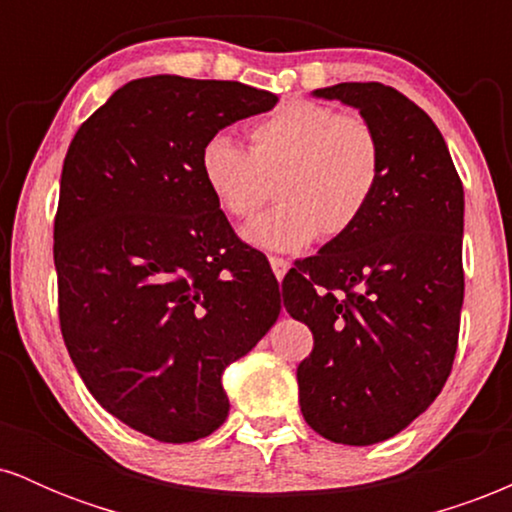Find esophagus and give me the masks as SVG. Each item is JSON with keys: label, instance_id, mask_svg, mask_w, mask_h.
<instances>
[{"label": "esophagus", "instance_id": "esophagus-1", "mask_svg": "<svg viewBox=\"0 0 512 512\" xmlns=\"http://www.w3.org/2000/svg\"><path fill=\"white\" fill-rule=\"evenodd\" d=\"M269 264H272V272L276 279H284L286 272H289L291 262L284 260V257H269Z\"/></svg>", "mask_w": 512, "mask_h": 512}]
</instances>
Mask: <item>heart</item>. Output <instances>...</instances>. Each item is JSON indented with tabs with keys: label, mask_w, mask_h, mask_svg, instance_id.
I'll return each mask as SVG.
<instances>
[{
	"label": "heart",
	"mask_w": 512,
	"mask_h": 512,
	"mask_svg": "<svg viewBox=\"0 0 512 512\" xmlns=\"http://www.w3.org/2000/svg\"><path fill=\"white\" fill-rule=\"evenodd\" d=\"M378 134L363 117L339 115L330 105L293 101L262 117L248 132V151L214 134L199 154V175L228 216H248L274 180L279 207L243 228L260 250L296 252L317 236L339 238L366 214L378 190Z\"/></svg>",
	"instance_id": "b5f03b06"
}]
</instances>
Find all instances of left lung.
<instances>
[{
    "instance_id": "8db88e82",
    "label": "left lung",
    "mask_w": 512,
    "mask_h": 512,
    "mask_svg": "<svg viewBox=\"0 0 512 512\" xmlns=\"http://www.w3.org/2000/svg\"><path fill=\"white\" fill-rule=\"evenodd\" d=\"M315 98L356 108L383 166L366 214L286 274L284 305L313 332L298 366L308 426L344 445L397 436L431 407L457 351L464 298V190L436 122L383 84Z\"/></svg>"
}]
</instances>
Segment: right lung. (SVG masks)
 Returning a JSON list of instances; mask_svg holds the SVG:
<instances>
[{"instance_id":"add662e5","label":"right lung","mask_w":512,"mask_h":512,"mask_svg":"<svg viewBox=\"0 0 512 512\" xmlns=\"http://www.w3.org/2000/svg\"><path fill=\"white\" fill-rule=\"evenodd\" d=\"M279 96L156 74L117 88L69 144L55 219L60 325L105 411L161 443L228 416L221 373L272 330L274 274L204 187L199 154Z\"/></svg>"}]
</instances>
